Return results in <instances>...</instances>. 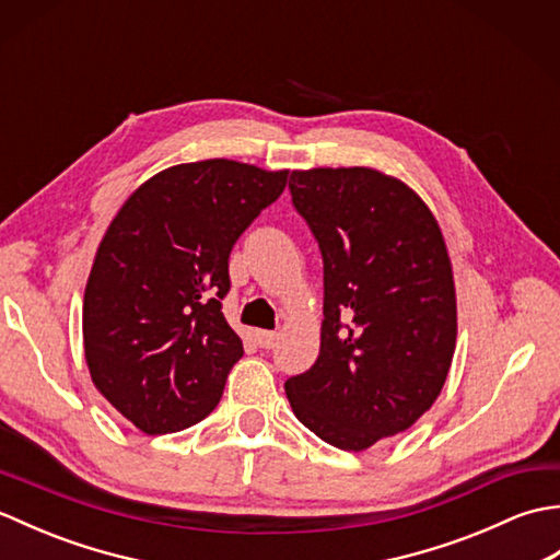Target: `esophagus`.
Returning a JSON list of instances; mask_svg holds the SVG:
<instances>
[{"mask_svg":"<svg viewBox=\"0 0 560 560\" xmlns=\"http://www.w3.org/2000/svg\"><path fill=\"white\" fill-rule=\"evenodd\" d=\"M255 341H257L259 349H271L273 343H277V335H273V331L257 329V331H255Z\"/></svg>","mask_w":560,"mask_h":560,"instance_id":"1","label":"esophagus"}]
</instances>
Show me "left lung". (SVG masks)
<instances>
[{
  "instance_id": "obj_1",
  "label": "left lung",
  "mask_w": 560,
  "mask_h": 560,
  "mask_svg": "<svg viewBox=\"0 0 560 560\" xmlns=\"http://www.w3.org/2000/svg\"><path fill=\"white\" fill-rule=\"evenodd\" d=\"M293 207L325 261V319L311 371L287 380L293 413L361 452L433 407L457 341L443 231L425 201L375 168L291 173Z\"/></svg>"
}]
</instances>
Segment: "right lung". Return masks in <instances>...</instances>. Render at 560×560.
Returning a JSON list of instances; mask_svg holds the SVG:
<instances>
[{"label":"right lung","mask_w":560,"mask_h":560,"mask_svg":"<svg viewBox=\"0 0 560 560\" xmlns=\"http://www.w3.org/2000/svg\"><path fill=\"white\" fill-rule=\"evenodd\" d=\"M289 171L209 159L139 185L98 245L83 293L93 385L147 435L177 433L217 407L243 341L221 313L229 257Z\"/></svg>","instance_id":"right-lung-1"}]
</instances>
